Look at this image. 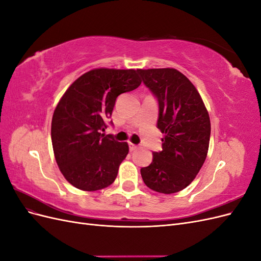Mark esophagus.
<instances>
[{
	"label": "esophagus",
	"instance_id": "34e87169",
	"mask_svg": "<svg viewBox=\"0 0 261 261\" xmlns=\"http://www.w3.org/2000/svg\"><path fill=\"white\" fill-rule=\"evenodd\" d=\"M128 147H129V151H130V152H132V151H135V150L138 148L136 145H134V144H132V143L128 144Z\"/></svg>",
	"mask_w": 261,
	"mask_h": 261
}]
</instances>
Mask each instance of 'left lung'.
<instances>
[{"label": "left lung", "mask_w": 261, "mask_h": 261, "mask_svg": "<svg viewBox=\"0 0 261 261\" xmlns=\"http://www.w3.org/2000/svg\"><path fill=\"white\" fill-rule=\"evenodd\" d=\"M159 106L156 127L164 134L162 151L140 173L145 184L162 194L177 193L192 183L206 160L210 118L199 92L174 68L137 69Z\"/></svg>", "instance_id": "left-lung-1"}]
</instances>
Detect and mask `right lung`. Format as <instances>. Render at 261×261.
<instances>
[{
	"mask_svg": "<svg viewBox=\"0 0 261 261\" xmlns=\"http://www.w3.org/2000/svg\"><path fill=\"white\" fill-rule=\"evenodd\" d=\"M140 84L135 69L97 68L63 94L52 117V146L62 174L76 188L99 191L116 178L128 145L101 132L108 127L116 98Z\"/></svg>",
	"mask_w": 261,
	"mask_h": 261,
	"instance_id": "1",
	"label": "right lung"
}]
</instances>
